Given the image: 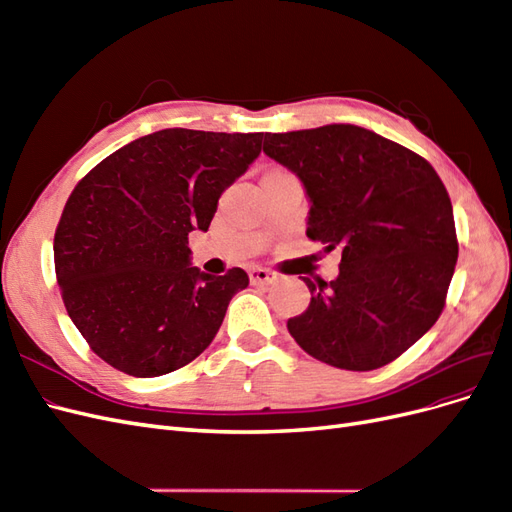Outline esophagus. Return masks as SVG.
I'll use <instances>...</instances> for the list:
<instances>
[{
    "instance_id": "1",
    "label": "esophagus",
    "mask_w": 512,
    "mask_h": 512,
    "mask_svg": "<svg viewBox=\"0 0 512 512\" xmlns=\"http://www.w3.org/2000/svg\"><path fill=\"white\" fill-rule=\"evenodd\" d=\"M277 280V273L271 269H262V267H254L250 269V282L254 286L258 284H273Z\"/></svg>"
}]
</instances>
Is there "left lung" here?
Instances as JSON below:
<instances>
[{"instance_id": "8db88e82", "label": "left lung", "mask_w": 512, "mask_h": 512, "mask_svg": "<svg viewBox=\"0 0 512 512\" xmlns=\"http://www.w3.org/2000/svg\"><path fill=\"white\" fill-rule=\"evenodd\" d=\"M262 151L301 179L307 237L342 250L333 282L303 277L312 301L288 320L294 342L339 369L395 361L436 324L455 273L442 179L414 151L352 123L265 134Z\"/></svg>"}]
</instances>
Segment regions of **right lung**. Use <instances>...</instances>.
<instances>
[{
  "label": "right lung",
  "instance_id": "obj_1",
  "mask_svg": "<svg viewBox=\"0 0 512 512\" xmlns=\"http://www.w3.org/2000/svg\"><path fill=\"white\" fill-rule=\"evenodd\" d=\"M262 132L168 128L136 138L76 183L55 230V273L74 327L102 361L156 378L194 361L250 284L192 267L188 235L260 156Z\"/></svg>",
  "mask_w": 512,
  "mask_h": 512
}]
</instances>
